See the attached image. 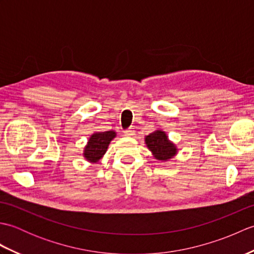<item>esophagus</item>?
I'll list each match as a JSON object with an SVG mask.
<instances>
[{"mask_svg": "<svg viewBox=\"0 0 254 254\" xmlns=\"http://www.w3.org/2000/svg\"><path fill=\"white\" fill-rule=\"evenodd\" d=\"M133 134H134L133 128H127V130L124 131V135H127V136H131V135H133Z\"/></svg>", "mask_w": 254, "mask_h": 254, "instance_id": "obj_1", "label": "esophagus"}]
</instances>
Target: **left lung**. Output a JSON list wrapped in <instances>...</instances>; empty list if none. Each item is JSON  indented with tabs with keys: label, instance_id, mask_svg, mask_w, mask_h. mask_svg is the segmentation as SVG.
<instances>
[{
	"label": "left lung",
	"instance_id": "obj_1",
	"mask_svg": "<svg viewBox=\"0 0 254 254\" xmlns=\"http://www.w3.org/2000/svg\"><path fill=\"white\" fill-rule=\"evenodd\" d=\"M145 143L154 157L161 161H167L174 157L178 149L176 145L169 141L167 134L161 130H156L145 137Z\"/></svg>",
	"mask_w": 254,
	"mask_h": 254
}]
</instances>
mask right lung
<instances>
[{
  "instance_id": "obj_1",
  "label": "right lung",
  "mask_w": 254,
  "mask_h": 254,
  "mask_svg": "<svg viewBox=\"0 0 254 254\" xmlns=\"http://www.w3.org/2000/svg\"><path fill=\"white\" fill-rule=\"evenodd\" d=\"M115 131L96 132L88 139L84 148V157L90 163H97L107 152L110 142L116 137Z\"/></svg>"
}]
</instances>
